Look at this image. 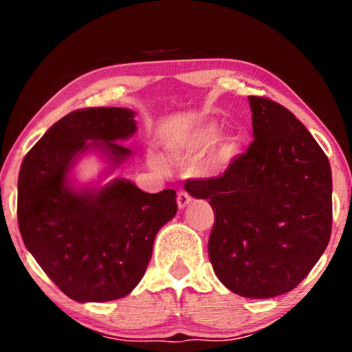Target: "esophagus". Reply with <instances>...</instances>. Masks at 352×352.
I'll return each mask as SVG.
<instances>
[{"instance_id": "1", "label": "esophagus", "mask_w": 352, "mask_h": 352, "mask_svg": "<svg viewBox=\"0 0 352 352\" xmlns=\"http://www.w3.org/2000/svg\"><path fill=\"white\" fill-rule=\"evenodd\" d=\"M177 204L180 210H184L190 204V195L188 192H180L177 197Z\"/></svg>"}]
</instances>
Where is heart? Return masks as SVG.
Wrapping results in <instances>:
<instances>
[{"mask_svg": "<svg viewBox=\"0 0 352 352\" xmlns=\"http://www.w3.org/2000/svg\"><path fill=\"white\" fill-rule=\"evenodd\" d=\"M220 127L219 122H206L194 130L192 133L188 136L186 140V148L190 152H206L216 144L220 136ZM242 148V136L239 133H228L225 135L222 140L217 142L216 148L211 155L210 168L214 172L225 170L228 166L234 162L237 155L241 153ZM153 163H157V158H153Z\"/></svg>", "mask_w": 352, "mask_h": 352, "instance_id": "b5f03b06", "label": "heart"}]
</instances>
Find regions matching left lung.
<instances>
[{
  "label": "left lung",
  "instance_id": "1",
  "mask_svg": "<svg viewBox=\"0 0 352 352\" xmlns=\"http://www.w3.org/2000/svg\"><path fill=\"white\" fill-rule=\"evenodd\" d=\"M254 140L222 177L188 180L216 216L208 253L226 289L245 298L290 292L329 243L332 174L311 132L283 105L250 96Z\"/></svg>",
  "mask_w": 352,
  "mask_h": 352
}]
</instances>
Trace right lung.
<instances>
[{
  "label": "right lung",
  "instance_id": "obj_1",
  "mask_svg": "<svg viewBox=\"0 0 352 352\" xmlns=\"http://www.w3.org/2000/svg\"><path fill=\"white\" fill-rule=\"evenodd\" d=\"M136 113L77 110L41 136L19 175L20 233L38 265L71 300L127 296L144 276L155 236L177 214V194H147L126 178L77 186L73 169L96 152L110 174L132 157L118 141L136 133Z\"/></svg>",
  "mask_w": 352,
  "mask_h": 352
}]
</instances>
